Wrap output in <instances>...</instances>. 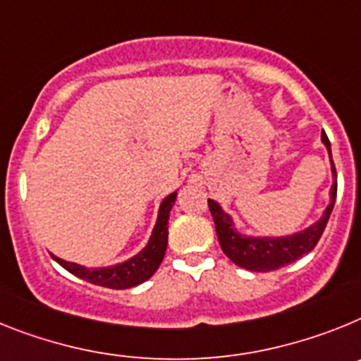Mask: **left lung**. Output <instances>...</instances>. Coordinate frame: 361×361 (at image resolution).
Listing matches in <instances>:
<instances>
[{
	"instance_id": "1",
	"label": "left lung",
	"mask_w": 361,
	"mask_h": 361,
	"mask_svg": "<svg viewBox=\"0 0 361 361\" xmlns=\"http://www.w3.org/2000/svg\"><path fill=\"white\" fill-rule=\"evenodd\" d=\"M322 140H324L325 147L329 149V154H331V142H329L327 134L322 133ZM332 172L336 174L334 161H332ZM336 190L338 183L334 181L331 189V203L325 209V214L322 216L319 221H316L312 227H309L303 233H298L294 236L287 238L241 236V234H238L234 231L233 221L219 209L218 203L209 200V209H211V214L214 218L216 234H218L221 250L227 255V258L231 262L255 272L276 271V269L283 267V265H289V263L296 262L303 255L311 252L316 247V243L319 241V238H322V234H324L325 227H327L329 216H331L332 207H334V200H336Z\"/></svg>"
}]
</instances>
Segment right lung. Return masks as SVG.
Masks as SVG:
<instances>
[{
	"instance_id": "right-lung-1",
	"label": "right lung",
	"mask_w": 361,
	"mask_h": 361,
	"mask_svg": "<svg viewBox=\"0 0 361 361\" xmlns=\"http://www.w3.org/2000/svg\"><path fill=\"white\" fill-rule=\"evenodd\" d=\"M176 202V192L169 194L167 198L163 200L161 207H159V216L156 221V227L152 231L150 241L147 243L145 249L137 256L130 258L128 262L114 265V267L106 269H85L76 263H68L65 259L56 258V262L68 272L74 276L87 280L94 285H102V287H109V289H128V287H136V285L143 283L149 280L150 276L158 271L159 263H161L165 250H167V221L169 212H171L172 205Z\"/></svg>"
}]
</instances>
